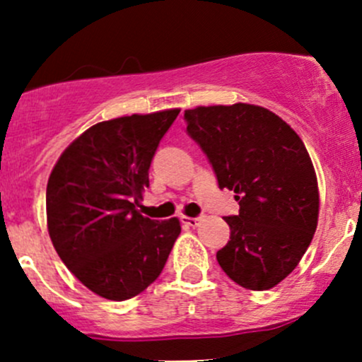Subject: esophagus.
<instances>
[{
  "label": "esophagus",
  "instance_id": "obj_1",
  "mask_svg": "<svg viewBox=\"0 0 362 362\" xmlns=\"http://www.w3.org/2000/svg\"><path fill=\"white\" fill-rule=\"evenodd\" d=\"M202 222V217H182V224L189 226V228H196Z\"/></svg>",
  "mask_w": 362,
  "mask_h": 362
}]
</instances>
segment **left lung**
I'll use <instances>...</instances> for the list:
<instances>
[{"label":"left lung","mask_w":362,"mask_h":362,"mask_svg":"<svg viewBox=\"0 0 362 362\" xmlns=\"http://www.w3.org/2000/svg\"><path fill=\"white\" fill-rule=\"evenodd\" d=\"M187 134L210 160L221 189L235 191L238 215L217 261L250 291L282 282L308 249L319 218V187L301 138L262 107H198L185 110Z\"/></svg>","instance_id":"1"}]
</instances>
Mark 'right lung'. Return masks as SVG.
I'll return each instance as SVG.
<instances>
[{"label":"right lung","instance_id":"add662e5","mask_svg":"<svg viewBox=\"0 0 362 362\" xmlns=\"http://www.w3.org/2000/svg\"><path fill=\"white\" fill-rule=\"evenodd\" d=\"M180 110L129 115L89 127L61 154L47 184V224L61 261L87 289L124 301L160 275L177 217L136 210L148 168Z\"/></svg>","mask_w":362,"mask_h":362}]
</instances>
